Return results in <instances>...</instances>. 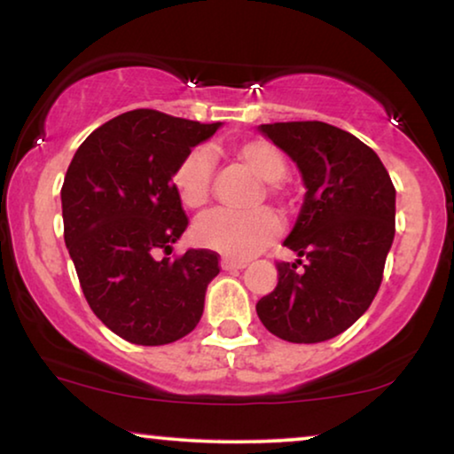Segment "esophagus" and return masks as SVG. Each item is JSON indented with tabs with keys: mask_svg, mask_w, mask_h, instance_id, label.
<instances>
[{
	"mask_svg": "<svg viewBox=\"0 0 454 454\" xmlns=\"http://www.w3.org/2000/svg\"><path fill=\"white\" fill-rule=\"evenodd\" d=\"M246 266V262L244 260H233V258H221V269L223 270H239V269H244Z\"/></svg>",
	"mask_w": 454,
	"mask_h": 454,
	"instance_id": "1",
	"label": "esophagus"
}]
</instances>
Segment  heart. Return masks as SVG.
<instances>
[{"instance_id":"1","label":"heart","mask_w":454,"mask_h":454,"mask_svg":"<svg viewBox=\"0 0 454 454\" xmlns=\"http://www.w3.org/2000/svg\"><path fill=\"white\" fill-rule=\"evenodd\" d=\"M231 154L244 163L254 176L262 179L258 200H269L285 207L289 200V188L285 184L287 159L269 140L246 138L235 140ZM213 157L207 148L196 146L188 151L173 171V190L185 208L198 210L207 207L213 182ZM281 223L270 208L260 207L247 213L233 210H213L204 215L192 229V238L198 246L210 247L231 258H247L277 238Z\"/></svg>"}]
</instances>
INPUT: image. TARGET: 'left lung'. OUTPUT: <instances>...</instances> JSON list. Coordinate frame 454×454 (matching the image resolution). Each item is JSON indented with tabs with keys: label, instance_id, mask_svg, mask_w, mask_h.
Returning <instances> with one entry per match:
<instances>
[{
	"label": "left lung",
	"instance_id": "obj_1",
	"mask_svg": "<svg viewBox=\"0 0 454 454\" xmlns=\"http://www.w3.org/2000/svg\"><path fill=\"white\" fill-rule=\"evenodd\" d=\"M260 129L295 160L308 192L285 239L300 260L277 262V287L256 312L278 339L320 343L347 331L380 289L395 238V185L368 145L331 123Z\"/></svg>",
	"mask_w": 454,
	"mask_h": 454
}]
</instances>
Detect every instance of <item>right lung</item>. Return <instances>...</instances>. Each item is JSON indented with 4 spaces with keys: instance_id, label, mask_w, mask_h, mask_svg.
<instances>
[{
    "instance_id": "obj_1",
    "label": "right lung",
    "mask_w": 454,
    "mask_h": 454,
    "mask_svg": "<svg viewBox=\"0 0 454 454\" xmlns=\"http://www.w3.org/2000/svg\"><path fill=\"white\" fill-rule=\"evenodd\" d=\"M219 126L134 109L97 128L67 167L64 239L80 287L97 318L129 343H173L200 322L221 258L210 250L167 258L188 227L171 177Z\"/></svg>"
}]
</instances>
